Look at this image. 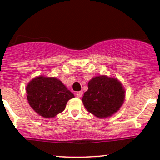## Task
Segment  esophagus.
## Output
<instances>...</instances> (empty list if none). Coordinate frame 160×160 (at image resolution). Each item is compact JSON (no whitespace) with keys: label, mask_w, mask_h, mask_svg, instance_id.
Listing matches in <instances>:
<instances>
[{"label":"esophagus","mask_w":160,"mask_h":160,"mask_svg":"<svg viewBox=\"0 0 160 160\" xmlns=\"http://www.w3.org/2000/svg\"><path fill=\"white\" fill-rule=\"evenodd\" d=\"M82 95H83V91H78V92H77V93H76V96L77 97V98H81L82 97Z\"/></svg>","instance_id":"1"}]
</instances>
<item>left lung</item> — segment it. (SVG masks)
<instances>
[{
	"instance_id": "8db88e82",
	"label": "left lung",
	"mask_w": 160,
	"mask_h": 160,
	"mask_svg": "<svg viewBox=\"0 0 160 160\" xmlns=\"http://www.w3.org/2000/svg\"><path fill=\"white\" fill-rule=\"evenodd\" d=\"M125 99V90L120 82L106 76L93 77L82 101L90 113L98 118L110 117L119 110Z\"/></svg>"
}]
</instances>
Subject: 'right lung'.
Instances as JSON below:
<instances>
[{"mask_svg": "<svg viewBox=\"0 0 160 160\" xmlns=\"http://www.w3.org/2000/svg\"><path fill=\"white\" fill-rule=\"evenodd\" d=\"M27 99L37 114L44 118H53L65 109L67 103L74 98L73 93L55 77H36L26 88Z\"/></svg>", "mask_w": 160, "mask_h": 160, "instance_id": "add662e5", "label": "right lung"}]
</instances>
